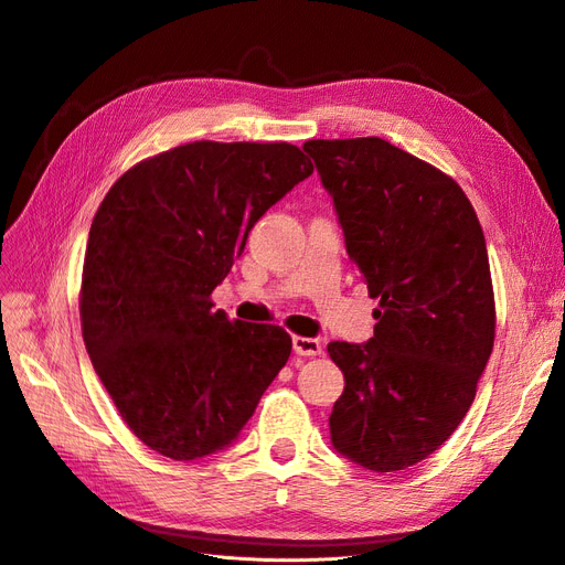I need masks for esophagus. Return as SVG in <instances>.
Listing matches in <instances>:
<instances>
[{
	"mask_svg": "<svg viewBox=\"0 0 565 565\" xmlns=\"http://www.w3.org/2000/svg\"><path fill=\"white\" fill-rule=\"evenodd\" d=\"M294 352L298 356H319L323 352V344L317 338H302L294 335Z\"/></svg>",
	"mask_w": 565,
	"mask_h": 565,
	"instance_id": "1",
	"label": "esophagus"
}]
</instances>
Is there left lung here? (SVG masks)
Instances as JSON below:
<instances>
[{
  "label": "left lung",
  "instance_id": "1",
  "mask_svg": "<svg viewBox=\"0 0 565 565\" xmlns=\"http://www.w3.org/2000/svg\"><path fill=\"white\" fill-rule=\"evenodd\" d=\"M302 150L380 300L369 342L329 344L344 375L331 441L371 471L413 467L458 429L493 352L483 230L450 175L387 140H307Z\"/></svg>",
  "mask_w": 565,
  "mask_h": 565
}]
</instances>
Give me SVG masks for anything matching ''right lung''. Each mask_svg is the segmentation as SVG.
<instances>
[{"label":"right lung","instance_id":"right-lung-1","mask_svg":"<svg viewBox=\"0 0 565 565\" xmlns=\"http://www.w3.org/2000/svg\"><path fill=\"white\" fill-rule=\"evenodd\" d=\"M312 171L288 142L196 140L136 163L96 211L84 344L121 420L163 458L227 448L286 366L281 326L230 321L211 294L253 225Z\"/></svg>","mask_w":565,"mask_h":565}]
</instances>
